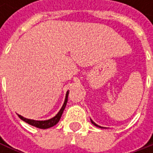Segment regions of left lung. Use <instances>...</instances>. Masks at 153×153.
I'll use <instances>...</instances> for the list:
<instances>
[{
  "mask_svg": "<svg viewBox=\"0 0 153 153\" xmlns=\"http://www.w3.org/2000/svg\"><path fill=\"white\" fill-rule=\"evenodd\" d=\"M91 122H92V123H93V124H94L95 126H97V127H99V128H102V127H100V126H98V125H97V124H96V123H95V122H94L93 120H91Z\"/></svg>",
  "mask_w": 153,
  "mask_h": 153,
  "instance_id": "1",
  "label": "left lung"
}]
</instances>
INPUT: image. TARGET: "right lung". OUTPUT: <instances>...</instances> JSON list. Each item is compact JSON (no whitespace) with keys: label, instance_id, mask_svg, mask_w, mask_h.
<instances>
[{"label":"right lung","instance_id":"1","mask_svg":"<svg viewBox=\"0 0 153 153\" xmlns=\"http://www.w3.org/2000/svg\"><path fill=\"white\" fill-rule=\"evenodd\" d=\"M68 94H69V93H68V91H67L66 96H65V103H64L63 106L61 108V110L59 111V112H58L54 118H52V119H50V120H33L25 119V118L22 117L21 115H18V117H19L22 120L25 121L26 123H28V124H30V125H32V126H34V127H36V128H39L46 129V128H51V127L55 126V125L59 121V120H60V118H61V116H62V113H63L65 108L66 106L67 98H68Z\"/></svg>","mask_w":153,"mask_h":153}]
</instances>
